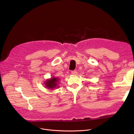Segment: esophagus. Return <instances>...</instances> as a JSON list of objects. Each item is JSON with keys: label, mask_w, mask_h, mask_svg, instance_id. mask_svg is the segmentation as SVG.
<instances>
[{"label": "esophagus", "mask_w": 134, "mask_h": 134, "mask_svg": "<svg viewBox=\"0 0 134 134\" xmlns=\"http://www.w3.org/2000/svg\"><path fill=\"white\" fill-rule=\"evenodd\" d=\"M77 71H76V70H72L71 71V74H73V75H77Z\"/></svg>", "instance_id": "34e87169"}]
</instances>
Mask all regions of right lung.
Listing matches in <instances>:
<instances>
[{
  "instance_id": "add662e5",
  "label": "right lung",
  "mask_w": 134,
  "mask_h": 134,
  "mask_svg": "<svg viewBox=\"0 0 134 134\" xmlns=\"http://www.w3.org/2000/svg\"><path fill=\"white\" fill-rule=\"evenodd\" d=\"M58 78L52 77L51 79L47 81V82L45 83L46 86L50 89L55 88L57 86V82H58Z\"/></svg>"
}]
</instances>
